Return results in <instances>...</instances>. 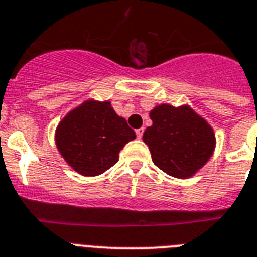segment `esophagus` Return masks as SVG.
<instances>
[{"instance_id": "1", "label": "esophagus", "mask_w": 257, "mask_h": 257, "mask_svg": "<svg viewBox=\"0 0 257 257\" xmlns=\"http://www.w3.org/2000/svg\"><path fill=\"white\" fill-rule=\"evenodd\" d=\"M144 132H145L144 128L137 129V131H136V135H137V138H142V136H144Z\"/></svg>"}]
</instances>
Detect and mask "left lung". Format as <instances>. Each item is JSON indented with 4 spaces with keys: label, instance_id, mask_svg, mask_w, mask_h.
Segmentation results:
<instances>
[{
    "label": "left lung",
    "instance_id": "left-lung-1",
    "mask_svg": "<svg viewBox=\"0 0 257 257\" xmlns=\"http://www.w3.org/2000/svg\"><path fill=\"white\" fill-rule=\"evenodd\" d=\"M150 117L153 125L142 138L158 168L172 177L187 178L208 162L215 150V133L190 107L160 104Z\"/></svg>",
    "mask_w": 257,
    "mask_h": 257
}]
</instances>
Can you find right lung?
<instances>
[{
	"instance_id": "1",
	"label": "right lung",
	"mask_w": 257,
	"mask_h": 257,
	"mask_svg": "<svg viewBox=\"0 0 257 257\" xmlns=\"http://www.w3.org/2000/svg\"><path fill=\"white\" fill-rule=\"evenodd\" d=\"M136 133L110 102L86 101L67 113L55 132V144L68 166L82 176L102 175Z\"/></svg>"
}]
</instances>
